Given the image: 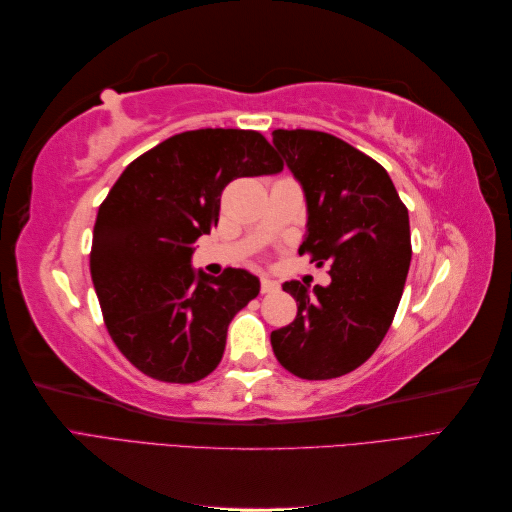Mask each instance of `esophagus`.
I'll return each instance as SVG.
<instances>
[{
  "instance_id": "obj_1",
  "label": "esophagus",
  "mask_w": 512,
  "mask_h": 512,
  "mask_svg": "<svg viewBox=\"0 0 512 512\" xmlns=\"http://www.w3.org/2000/svg\"><path fill=\"white\" fill-rule=\"evenodd\" d=\"M277 288H280V284H277L275 280H271V277H267V275L260 277V290L262 292H275Z\"/></svg>"
}]
</instances>
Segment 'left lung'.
<instances>
[{"instance_id":"obj_1","label":"left lung","mask_w":512,"mask_h":512,"mask_svg":"<svg viewBox=\"0 0 512 512\" xmlns=\"http://www.w3.org/2000/svg\"><path fill=\"white\" fill-rule=\"evenodd\" d=\"M273 147L305 196L299 254L327 262L331 284L282 286L297 318L271 333V346L294 376H344L374 354L397 312L412 258L408 209L389 173L342 138L275 130Z\"/></svg>"}]
</instances>
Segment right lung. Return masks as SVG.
Segmentation results:
<instances>
[{
  "label": "right lung",
  "mask_w": 512,
  "mask_h": 512,
  "mask_svg": "<svg viewBox=\"0 0 512 512\" xmlns=\"http://www.w3.org/2000/svg\"><path fill=\"white\" fill-rule=\"evenodd\" d=\"M282 168L262 134L205 128L149 149L108 192L94 226L91 280L108 333L143 374L190 384L218 367L228 324L258 297L260 280L245 269L196 271L194 243L218 224L232 179Z\"/></svg>",
  "instance_id": "obj_1"
}]
</instances>
